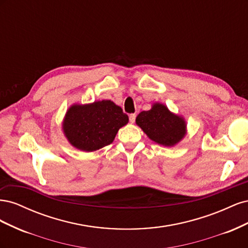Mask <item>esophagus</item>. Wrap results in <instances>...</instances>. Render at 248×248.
I'll list each match as a JSON object with an SVG mask.
<instances>
[{
  "mask_svg": "<svg viewBox=\"0 0 248 248\" xmlns=\"http://www.w3.org/2000/svg\"><path fill=\"white\" fill-rule=\"evenodd\" d=\"M136 118H137V115H136V114H130V115H129V122H130V123H134V122H136Z\"/></svg>",
  "mask_w": 248,
  "mask_h": 248,
  "instance_id": "34e87169",
  "label": "esophagus"
}]
</instances>
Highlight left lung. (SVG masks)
Instances as JSON below:
<instances>
[{"mask_svg":"<svg viewBox=\"0 0 248 248\" xmlns=\"http://www.w3.org/2000/svg\"><path fill=\"white\" fill-rule=\"evenodd\" d=\"M136 121L150 139L163 146H174L185 136L183 118L171 114L160 103H154L150 110L140 112Z\"/></svg>","mask_w":248,"mask_h":248,"instance_id":"left-lung-1","label":"left lung"}]
</instances>
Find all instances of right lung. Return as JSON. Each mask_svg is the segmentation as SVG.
<instances>
[{"label": "right lung", "instance_id": "1", "mask_svg": "<svg viewBox=\"0 0 248 248\" xmlns=\"http://www.w3.org/2000/svg\"><path fill=\"white\" fill-rule=\"evenodd\" d=\"M128 123V116L110 100L72 106L67 111L63 129L70 144L92 152L111 144L118 130Z\"/></svg>", "mask_w": 248, "mask_h": 248}]
</instances>
